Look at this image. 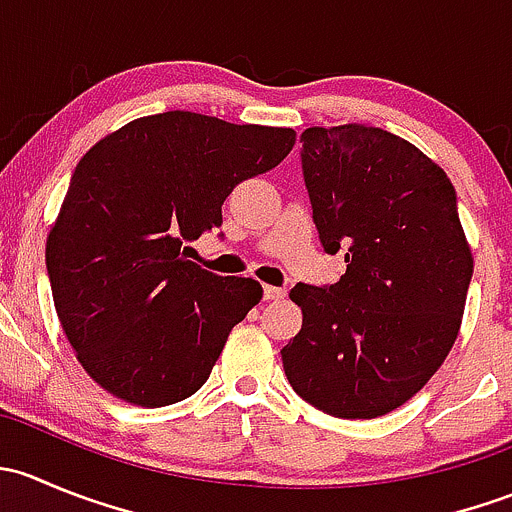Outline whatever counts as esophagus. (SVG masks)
Here are the masks:
<instances>
[{
	"instance_id": "obj_1",
	"label": "esophagus",
	"mask_w": 512,
	"mask_h": 512,
	"mask_svg": "<svg viewBox=\"0 0 512 512\" xmlns=\"http://www.w3.org/2000/svg\"><path fill=\"white\" fill-rule=\"evenodd\" d=\"M285 297H287V289L265 285V299H267V302H277V299H285Z\"/></svg>"
}]
</instances>
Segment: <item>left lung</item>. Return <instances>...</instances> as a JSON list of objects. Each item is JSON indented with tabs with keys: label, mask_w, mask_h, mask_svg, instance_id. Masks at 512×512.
Listing matches in <instances>:
<instances>
[{
	"label": "left lung",
	"mask_w": 512,
	"mask_h": 512,
	"mask_svg": "<svg viewBox=\"0 0 512 512\" xmlns=\"http://www.w3.org/2000/svg\"><path fill=\"white\" fill-rule=\"evenodd\" d=\"M302 170L324 250L347 272L297 285L302 329L282 349L292 389L337 418H379L441 369L461 332L473 252L446 170L364 123L307 128Z\"/></svg>",
	"instance_id": "obj_1"
}]
</instances>
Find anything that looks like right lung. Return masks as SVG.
Instances as JSON below:
<instances>
[{
    "label": "right lung",
    "mask_w": 512,
    "mask_h": 512,
    "mask_svg": "<svg viewBox=\"0 0 512 512\" xmlns=\"http://www.w3.org/2000/svg\"><path fill=\"white\" fill-rule=\"evenodd\" d=\"M294 141L292 128L165 111L79 160L46 270L61 329L103 391L158 409L208 381L262 285L203 270L185 257L188 242L223 225L232 188L280 165Z\"/></svg>",
    "instance_id": "add662e5"
}]
</instances>
